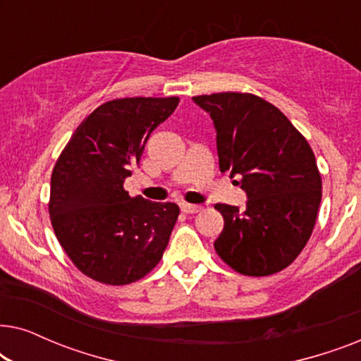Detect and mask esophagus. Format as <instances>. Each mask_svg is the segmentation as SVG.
Returning a JSON list of instances; mask_svg holds the SVG:
<instances>
[{
  "mask_svg": "<svg viewBox=\"0 0 361 361\" xmlns=\"http://www.w3.org/2000/svg\"><path fill=\"white\" fill-rule=\"evenodd\" d=\"M180 209L184 214H199L202 210L200 205H194V204H182Z\"/></svg>",
  "mask_w": 361,
  "mask_h": 361,
  "instance_id": "34e87169",
  "label": "esophagus"
}]
</instances>
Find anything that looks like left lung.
<instances>
[{"label":"left lung","mask_w":361,"mask_h":361,"mask_svg":"<svg viewBox=\"0 0 361 361\" xmlns=\"http://www.w3.org/2000/svg\"><path fill=\"white\" fill-rule=\"evenodd\" d=\"M216 130L221 172L238 176L248 200L243 210L216 204L225 225L215 251L245 276L279 273L312 235L322 200L314 151L279 108L253 93L194 97Z\"/></svg>","instance_id":"1"}]
</instances>
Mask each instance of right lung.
I'll use <instances>...</instances> for the list:
<instances>
[{"label": "right lung", "mask_w": 361, "mask_h": 361, "mask_svg": "<svg viewBox=\"0 0 361 361\" xmlns=\"http://www.w3.org/2000/svg\"><path fill=\"white\" fill-rule=\"evenodd\" d=\"M179 97L116 98L83 120L57 157L49 215L59 243L93 281L125 286L159 263L179 207L131 197L123 182Z\"/></svg>", "instance_id": "right-lung-1"}]
</instances>
